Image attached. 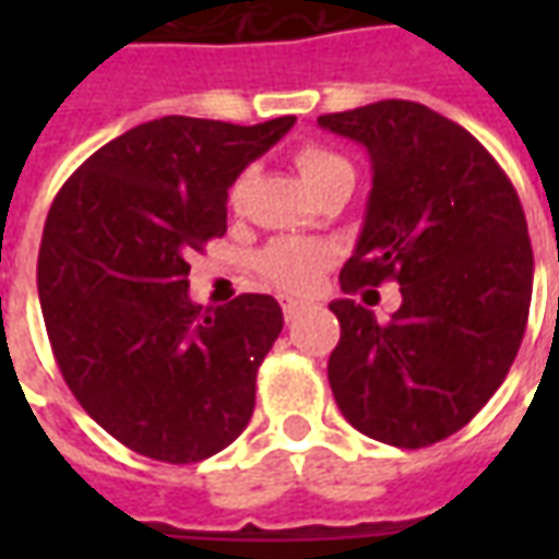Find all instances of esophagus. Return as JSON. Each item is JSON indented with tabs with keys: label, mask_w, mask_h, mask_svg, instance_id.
Masks as SVG:
<instances>
[{
	"label": "esophagus",
	"mask_w": 559,
	"mask_h": 559,
	"mask_svg": "<svg viewBox=\"0 0 559 559\" xmlns=\"http://www.w3.org/2000/svg\"><path fill=\"white\" fill-rule=\"evenodd\" d=\"M305 308H308V305H305L302 299H290V296H284V299H281V311H284L287 320H296V317L302 314Z\"/></svg>",
	"instance_id": "esophagus-1"
}]
</instances>
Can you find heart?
Listing matches in <instances>:
<instances>
[{"mask_svg":"<svg viewBox=\"0 0 559 559\" xmlns=\"http://www.w3.org/2000/svg\"><path fill=\"white\" fill-rule=\"evenodd\" d=\"M338 167H350L347 160L329 152L323 146H302L296 152V170L302 176L308 188H314L323 176H329ZM245 194V176H239L230 188V200L239 203ZM332 248L323 242H311V239H275L269 242L260 257H257V269L260 275L275 284L278 290L287 293H311L323 278V272L332 263Z\"/></svg>","mask_w":559,"mask_h":559,"instance_id":"b5f03b06","label":"heart"}]
</instances>
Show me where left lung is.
I'll return each instance as SVG.
<instances>
[{
  "mask_svg": "<svg viewBox=\"0 0 559 559\" xmlns=\"http://www.w3.org/2000/svg\"><path fill=\"white\" fill-rule=\"evenodd\" d=\"M317 126L368 148L371 197L341 290L401 284L389 320L353 299L329 386L356 431L421 449L461 431L515 362L533 293V248L518 191L491 152L416 102L326 114Z\"/></svg>",
  "mask_w": 559,
  "mask_h": 559,
  "instance_id": "obj_1",
  "label": "left lung"
}]
</instances>
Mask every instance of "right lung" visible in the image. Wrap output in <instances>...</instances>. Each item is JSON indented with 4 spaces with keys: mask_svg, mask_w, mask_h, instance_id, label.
<instances>
[{
    "mask_svg": "<svg viewBox=\"0 0 559 559\" xmlns=\"http://www.w3.org/2000/svg\"><path fill=\"white\" fill-rule=\"evenodd\" d=\"M296 116L260 126L164 116L80 164L44 224L38 299L80 407L138 455L194 464L254 413L281 305L188 299V254L227 233V188Z\"/></svg>",
    "mask_w": 559,
    "mask_h": 559,
    "instance_id": "obj_1",
    "label": "right lung"
}]
</instances>
